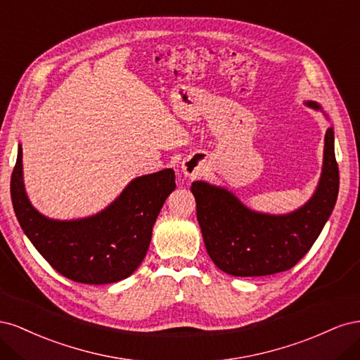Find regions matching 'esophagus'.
<instances>
[{"mask_svg":"<svg viewBox=\"0 0 360 360\" xmlns=\"http://www.w3.org/2000/svg\"><path fill=\"white\" fill-rule=\"evenodd\" d=\"M201 168H202V163L200 162V160H197V159H186V160H183V163H181V171H183V174L184 176H188V177H197V176H200L201 174Z\"/></svg>","mask_w":360,"mask_h":360,"instance_id":"34e87169","label":"esophagus"}]
</instances>
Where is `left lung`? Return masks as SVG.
<instances>
[{
	"label": "left lung",
	"instance_id": "left-lung-1",
	"mask_svg": "<svg viewBox=\"0 0 360 360\" xmlns=\"http://www.w3.org/2000/svg\"><path fill=\"white\" fill-rule=\"evenodd\" d=\"M304 105L321 111L317 102ZM329 127L319 186L308 202L287 214L254 212L225 188L192 183L204 245L217 267L233 276H267L299 263L317 240L338 198L340 171Z\"/></svg>",
	"mask_w": 360,
	"mask_h": 360
}]
</instances>
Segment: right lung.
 Returning a JSON list of instances; mask_svg holds the SVG:
<instances>
[{
	"mask_svg": "<svg viewBox=\"0 0 360 360\" xmlns=\"http://www.w3.org/2000/svg\"><path fill=\"white\" fill-rule=\"evenodd\" d=\"M176 189L167 168L130 181L105 210L73 221H57L30 202L22 177V147L10 181L12 202L25 236L58 274L81 284H111L126 279L143 263L156 217Z\"/></svg>",
	"mask_w": 360,
	"mask_h": 360,
	"instance_id": "obj_1",
	"label": "right lung"
}]
</instances>
